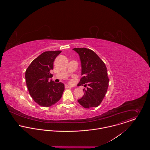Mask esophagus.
<instances>
[{
	"instance_id": "34e87169",
	"label": "esophagus",
	"mask_w": 150,
	"mask_h": 150,
	"mask_svg": "<svg viewBox=\"0 0 150 150\" xmlns=\"http://www.w3.org/2000/svg\"><path fill=\"white\" fill-rule=\"evenodd\" d=\"M65 88H71V86H68V85H65Z\"/></svg>"
}]
</instances>
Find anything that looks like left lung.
<instances>
[{"mask_svg": "<svg viewBox=\"0 0 150 150\" xmlns=\"http://www.w3.org/2000/svg\"><path fill=\"white\" fill-rule=\"evenodd\" d=\"M80 57L81 64V76L79 86L88 87L83 89L84 95L78 99L84 108L98 107L107 92L109 80L106 66L103 61L92 50L86 48L73 49Z\"/></svg>", "mask_w": 150, "mask_h": 150, "instance_id": "left-lung-1", "label": "left lung"}]
</instances>
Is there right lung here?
<instances>
[{
  "instance_id": "obj_1",
  "label": "right lung",
  "mask_w": 150,
  "mask_h": 150,
  "mask_svg": "<svg viewBox=\"0 0 150 150\" xmlns=\"http://www.w3.org/2000/svg\"><path fill=\"white\" fill-rule=\"evenodd\" d=\"M61 51H45L34 59L25 71L26 86L32 99L40 106L50 107L57 103L64 91L62 83H55L51 79L53 63Z\"/></svg>"
}]
</instances>
